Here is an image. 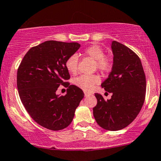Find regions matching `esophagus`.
Returning a JSON list of instances; mask_svg holds the SVG:
<instances>
[{"label": "esophagus", "mask_w": 161, "mask_h": 161, "mask_svg": "<svg viewBox=\"0 0 161 161\" xmlns=\"http://www.w3.org/2000/svg\"><path fill=\"white\" fill-rule=\"evenodd\" d=\"M90 92H84V96H89L90 95Z\"/></svg>", "instance_id": "34e87169"}]
</instances>
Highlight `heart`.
Returning <instances> with one entry per match:
<instances>
[{
    "mask_svg": "<svg viewBox=\"0 0 161 161\" xmlns=\"http://www.w3.org/2000/svg\"><path fill=\"white\" fill-rule=\"evenodd\" d=\"M83 53L96 61V67L102 72H108L111 69V60L105 55V51L98 45H91L85 48ZM65 68L71 74L77 72L78 68V57L71 55L65 61ZM99 82V77L95 75H81L74 80L75 85L84 90H90Z\"/></svg>",
    "mask_w": 161,
    "mask_h": 161,
    "instance_id": "1",
    "label": "heart"
}]
</instances>
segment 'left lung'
<instances>
[{
	"label": "left lung",
	"mask_w": 161,
	"mask_h": 161,
	"mask_svg": "<svg viewBox=\"0 0 161 161\" xmlns=\"http://www.w3.org/2000/svg\"><path fill=\"white\" fill-rule=\"evenodd\" d=\"M114 58L108 77L101 84L112 92L105 100L95 93L97 104L92 108L97 124L103 129L116 131L125 128L139 114L145 102L146 79L140 58L125 45L112 41Z\"/></svg>",
	"instance_id": "obj_1"
}]
</instances>
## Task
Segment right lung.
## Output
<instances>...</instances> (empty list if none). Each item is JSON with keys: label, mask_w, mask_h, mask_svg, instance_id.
<instances>
[{"label": "right lung", "mask_w": 161, "mask_h": 161, "mask_svg": "<svg viewBox=\"0 0 161 161\" xmlns=\"http://www.w3.org/2000/svg\"><path fill=\"white\" fill-rule=\"evenodd\" d=\"M78 43L47 41L33 47L25 55L17 71V88L28 114L39 125L60 130L72 121L84 96L75 85H70L65 61L80 48ZM68 87L65 96L55 94L59 86Z\"/></svg>", "instance_id": "add662e5"}]
</instances>
